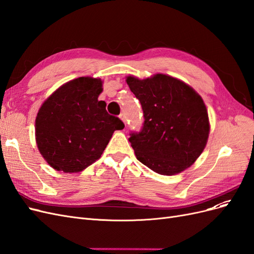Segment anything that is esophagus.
Listing matches in <instances>:
<instances>
[{
	"label": "esophagus",
	"instance_id": "obj_1",
	"mask_svg": "<svg viewBox=\"0 0 254 254\" xmlns=\"http://www.w3.org/2000/svg\"><path fill=\"white\" fill-rule=\"evenodd\" d=\"M120 118H121V120L124 122V124L126 125V122H127V120H126V117H125V114L124 113H121V115H120Z\"/></svg>",
	"mask_w": 254,
	"mask_h": 254
}]
</instances>
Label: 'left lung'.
Instances as JSON below:
<instances>
[{"label":"left lung","mask_w":254,"mask_h":254,"mask_svg":"<svg viewBox=\"0 0 254 254\" xmlns=\"http://www.w3.org/2000/svg\"><path fill=\"white\" fill-rule=\"evenodd\" d=\"M126 81L144 114L141 131L129 137L136 159L160 175L187 170L201 155L209 137V115L201 96L164 74L142 80L128 76Z\"/></svg>","instance_id":"obj_1"}]
</instances>
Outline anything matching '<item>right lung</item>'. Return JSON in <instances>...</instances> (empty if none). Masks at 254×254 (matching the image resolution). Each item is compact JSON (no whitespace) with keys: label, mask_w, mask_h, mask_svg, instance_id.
<instances>
[{"label":"right lung","mask_w":254,"mask_h":254,"mask_svg":"<svg viewBox=\"0 0 254 254\" xmlns=\"http://www.w3.org/2000/svg\"><path fill=\"white\" fill-rule=\"evenodd\" d=\"M99 78L79 77L58 88L36 118V142L45 161L56 171L78 173L101 158L115 130L124 123L110 115Z\"/></svg>","instance_id":"1"}]
</instances>
